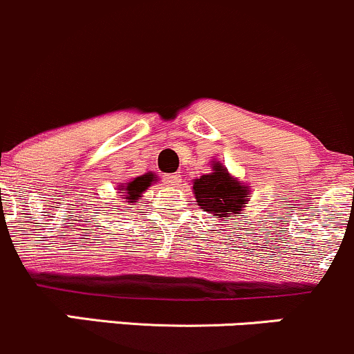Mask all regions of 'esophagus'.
I'll return each mask as SVG.
<instances>
[{
  "mask_svg": "<svg viewBox=\"0 0 354 354\" xmlns=\"http://www.w3.org/2000/svg\"><path fill=\"white\" fill-rule=\"evenodd\" d=\"M162 181H165V185L168 186V188H178V186L181 185L180 174H166Z\"/></svg>",
  "mask_w": 354,
  "mask_h": 354,
  "instance_id": "obj_1",
  "label": "esophagus"
}]
</instances>
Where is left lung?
Segmentation results:
<instances>
[{
    "label": "left lung",
    "instance_id": "obj_1",
    "mask_svg": "<svg viewBox=\"0 0 354 354\" xmlns=\"http://www.w3.org/2000/svg\"><path fill=\"white\" fill-rule=\"evenodd\" d=\"M193 195L196 205L213 218L228 221L239 216L247 207L250 186L232 176L218 159L212 161V173L193 180Z\"/></svg>",
    "mask_w": 354,
    "mask_h": 354
}]
</instances>
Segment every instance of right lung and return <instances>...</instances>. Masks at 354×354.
Segmentation results:
<instances>
[{"label": "right lung", "mask_w": 354, "mask_h": 354, "mask_svg": "<svg viewBox=\"0 0 354 354\" xmlns=\"http://www.w3.org/2000/svg\"><path fill=\"white\" fill-rule=\"evenodd\" d=\"M158 174H154L153 171H147V173L141 174V176L129 178V180H126L124 183H119L118 193L120 201H122V203L119 205V209L124 212V208H131L133 205L139 203L142 193H145L153 183H158Z\"/></svg>", "instance_id": "right-lung-1"}]
</instances>
